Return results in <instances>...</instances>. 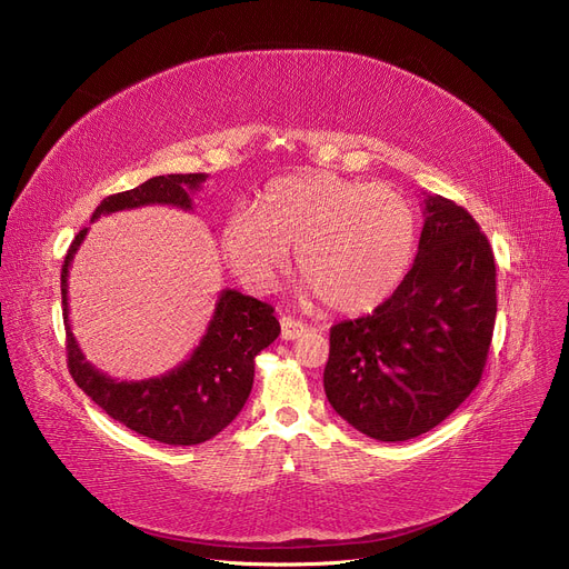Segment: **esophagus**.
I'll return each instance as SVG.
<instances>
[{
    "mask_svg": "<svg viewBox=\"0 0 569 569\" xmlns=\"http://www.w3.org/2000/svg\"><path fill=\"white\" fill-rule=\"evenodd\" d=\"M307 332V325L295 320L292 316H283L281 318V339L283 341H292V339H300Z\"/></svg>",
    "mask_w": 569,
    "mask_h": 569,
    "instance_id": "esophagus-1",
    "label": "esophagus"
}]
</instances>
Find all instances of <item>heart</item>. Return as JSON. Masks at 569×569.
I'll list each match as a JSON object with an SVG mask.
<instances>
[{
  "label": "heart",
  "instance_id": "heart-1",
  "mask_svg": "<svg viewBox=\"0 0 569 569\" xmlns=\"http://www.w3.org/2000/svg\"><path fill=\"white\" fill-rule=\"evenodd\" d=\"M415 237V209L397 189L305 170L269 182L253 209H232L219 242L256 292L274 288L295 247L297 272L325 309L367 313L406 279Z\"/></svg>",
  "mask_w": 569,
  "mask_h": 569
}]
</instances>
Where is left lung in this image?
Returning <instances> with one entry per match:
<instances>
[{
	"mask_svg": "<svg viewBox=\"0 0 569 569\" xmlns=\"http://www.w3.org/2000/svg\"><path fill=\"white\" fill-rule=\"evenodd\" d=\"M496 322L487 234L455 200L425 198L410 272L371 316L330 330L325 395L357 431L382 442L422 436L482 378Z\"/></svg>",
	"mask_w": 569,
	"mask_h": 569,
	"instance_id": "obj_1",
	"label": "left lung"
}]
</instances>
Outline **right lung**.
Wrapping results in <instances>:
<instances>
[{
    "mask_svg": "<svg viewBox=\"0 0 569 569\" xmlns=\"http://www.w3.org/2000/svg\"><path fill=\"white\" fill-rule=\"evenodd\" d=\"M204 179V172L152 177L131 191L108 196L94 209L92 221L142 204L191 209V193ZM84 234L87 228L76 234L62 264L67 357L76 385L112 420L144 438L163 445H198L214 438L234 420L251 395L256 355L281 335L274 309L226 288L200 346L187 362L159 378L112 380L84 360L69 325V267Z\"/></svg>",
    "mask_w": 569,
    "mask_h": 569,
    "instance_id": "obj_1",
    "label": "right lung"
}]
</instances>
